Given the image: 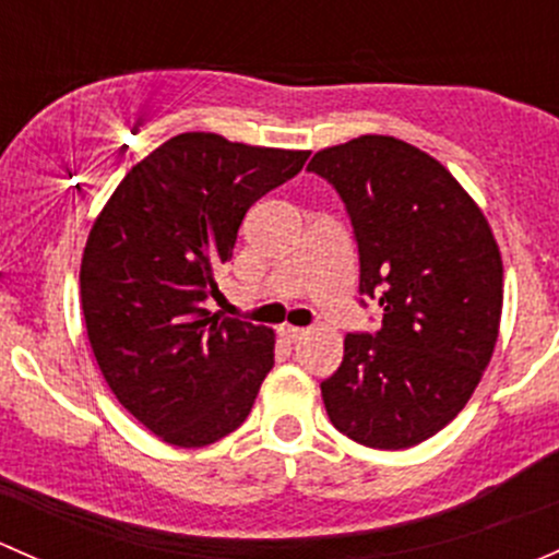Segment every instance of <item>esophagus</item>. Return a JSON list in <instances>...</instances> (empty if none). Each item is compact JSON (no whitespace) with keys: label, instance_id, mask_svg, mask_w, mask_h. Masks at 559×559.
Returning <instances> with one entry per match:
<instances>
[{"label":"esophagus","instance_id":"esophagus-1","mask_svg":"<svg viewBox=\"0 0 559 559\" xmlns=\"http://www.w3.org/2000/svg\"><path fill=\"white\" fill-rule=\"evenodd\" d=\"M280 333H282V336H285V338H290V342H296V338H301L304 333H307V328L287 325V322H285V325H280Z\"/></svg>","mask_w":559,"mask_h":559}]
</instances>
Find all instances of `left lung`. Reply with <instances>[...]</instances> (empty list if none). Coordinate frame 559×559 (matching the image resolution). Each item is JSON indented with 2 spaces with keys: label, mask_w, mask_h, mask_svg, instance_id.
<instances>
[{
  "label": "left lung",
  "mask_w": 559,
  "mask_h": 559,
  "mask_svg": "<svg viewBox=\"0 0 559 559\" xmlns=\"http://www.w3.org/2000/svg\"><path fill=\"white\" fill-rule=\"evenodd\" d=\"M307 169L344 201L360 296L382 309L379 331L344 336L322 404L347 439L406 450L457 417L490 364L503 309L498 245L450 171L395 136L325 147Z\"/></svg>",
  "instance_id": "8db88e82"
}]
</instances>
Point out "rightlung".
<instances>
[{"mask_svg":"<svg viewBox=\"0 0 559 559\" xmlns=\"http://www.w3.org/2000/svg\"><path fill=\"white\" fill-rule=\"evenodd\" d=\"M307 151L188 131L120 180L91 228L80 301L109 390L175 447L237 430L274 366V331L204 309L247 210L296 177Z\"/></svg>","mask_w":559,"mask_h":559,"instance_id":"obj_1","label":"right lung"}]
</instances>
